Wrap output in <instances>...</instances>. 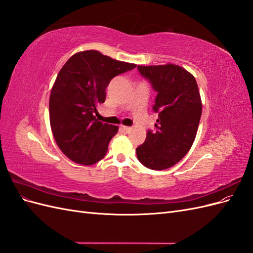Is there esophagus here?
Segmentation results:
<instances>
[{
	"instance_id": "34e87169",
	"label": "esophagus",
	"mask_w": 253,
	"mask_h": 253,
	"mask_svg": "<svg viewBox=\"0 0 253 253\" xmlns=\"http://www.w3.org/2000/svg\"><path fill=\"white\" fill-rule=\"evenodd\" d=\"M120 129H121V131H124L125 133H128L129 131H131V127H129V126H122L120 127Z\"/></svg>"
}]
</instances>
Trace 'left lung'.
I'll return each mask as SVG.
<instances>
[{
    "label": "left lung",
    "mask_w": 253,
    "mask_h": 253,
    "mask_svg": "<svg viewBox=\"0 0 253 253\" xmlns=\"http://www.w3.org/2000/svg\"><path fill=\"white\" fill-rule=\"evenodd\" d=\"M157 96L153 111L158 114L155 131L149 129L136 149L137 158L152 170L169 169L192 147L202 116V100L195 78L175 64L138 65Z\"/></svg>",
    "instance_id": "obj_1"
}]
</instances>
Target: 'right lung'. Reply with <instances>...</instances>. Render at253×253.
Masks as SVG:
<instances>
[{"label":"right lung","mask_w":253,"mask_h":253,"mask_svg":"<svg viewBox=\"0 0 253 253\" xmlns=\"http://www.w3.org/2000/svg\"><path fill=\"white\" fill-rule=\"evenodd\" d=\"M135 67L85 50L75 53L61 68L50 91L49 120L58 147L73 162L90 166L105 156L118 126L103 124L94 114L105 101L110 81Z\"/></svg>","instance_id":"right-lung-1"}]
</instances>
